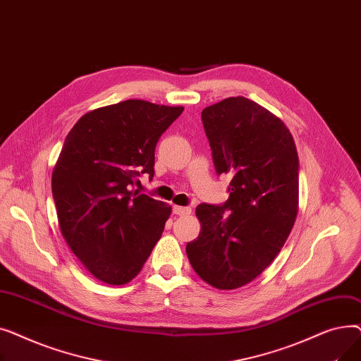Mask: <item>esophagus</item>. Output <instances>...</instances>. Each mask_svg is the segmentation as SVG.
Listing matches in <instances>:
<instances>
[{"label": "esophagus", "instance_id": "34e87169", "mask_svg": "<svg viewBox=\"0 0 361 361\" xmlns=\"http://www.w3.org/2000/svg\"><path fill=\"white\" fill-rule=\"evenodd\" d=\"M173 212L176 214V215H180V216H185V215H190L192 214V209L190 207H184V206H174L173 207Z\"/></svg>", "mask_w": 361, "mask_h": 361}]
</instances>
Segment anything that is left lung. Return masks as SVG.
<instances>
[{
    "mask_svg": "<svg viewBox=\"0 0 361 361\" xmlns=\"http://www.w3.org/2000/svg\"><path fill=\"white\" fill-rule=\"evenodd\" d=\"M218 174H230L222 206L200 203V234L187 243L195 272L218 290H234L267 269L298 214V155L287 126L244 98L202 111Z\"/></svg>",
    "mask_w": 361,
    "mask_h": 361,
    "instance_id": "8db88e82",
    "label": "left lung"
}]
</instances>
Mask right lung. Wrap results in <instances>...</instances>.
I'll list each match as a JSON object with an SVG mask.
<instances>
[{"label":"right lung","mask_w":361,"mask_h":361,"mask_svg":"<svg viewBox=\"0 0 361 361\" xmlns=\"http://www.w3.org/2000/svg\"><path fill=\"white\" fill-rule=\"evenodd\" d=\"M183 106L127 99L86 112L52 171L60 231L94 278L124 286L143 268L173 207L131 185L155 174V147Z\"/></svg>","instance_id":"add662e5"}]
</instances>
